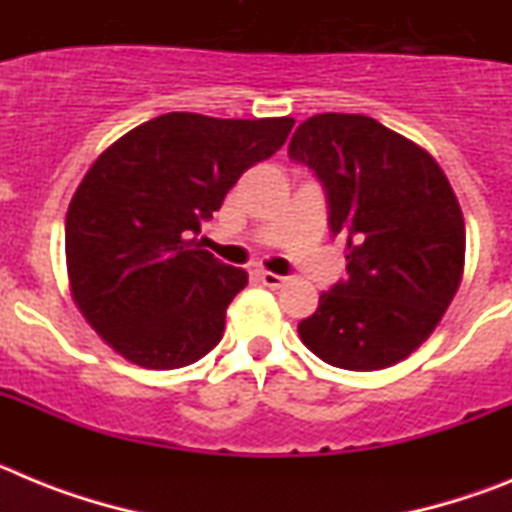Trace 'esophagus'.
Masks as SVG:
<instances>
[{
    "label": "esophagus",
    "mask_w": 512,
    "mask_h": 512,
    "mask_svg": "<svg viewBox=\"0 0 512 512\" xmlns=\"http://www.w3.org/2000/svg\"><path fill=\"white\" fill-rule=\"evenodd\" d=\"M259 279L271 289H279L284 282H287V277H279V274H274V271H259Z\"/></svg>",
    "instance_id": "1"
}]
</instances>
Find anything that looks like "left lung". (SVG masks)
<instances>
[{
  "label": "left lung",
  "mask_w": 512,
  "mask_h": 512,
  "mask_svg": "<svg viewBox=\"0 0 512 512\" xmlns=\"http://www.w3.org/2000/svg\"><path fill=\"white\" fill-rule=\"evenodd\" d=\"M289 158L315 171L346 279L297 325L325 364L374 372L410 356L441 323L464 274L459 200L431 153L366 115H312Z\"/></svg>",
  "instance_id": "obj_1"
}]
</instances>
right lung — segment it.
Here are the masks:
<instances>
[{
	"instance_id": "obj_1",
	"label": "right lung",
	"mask_w": 512,
	"mask_h": 512,
	"mask_svg": "<svg viewBox=\"0 0 512 512\" xmlns=\"http://www.w3.org/2000/svg\"><path fill=\"white\" fill-rule=\"evenodd\" d=\"M292 125L169 112L94 161L66 212V269L76 307L117 354L179 369L220 343L248 274L217 261L197 233Z\"/></svg>"
}]
</instances>
